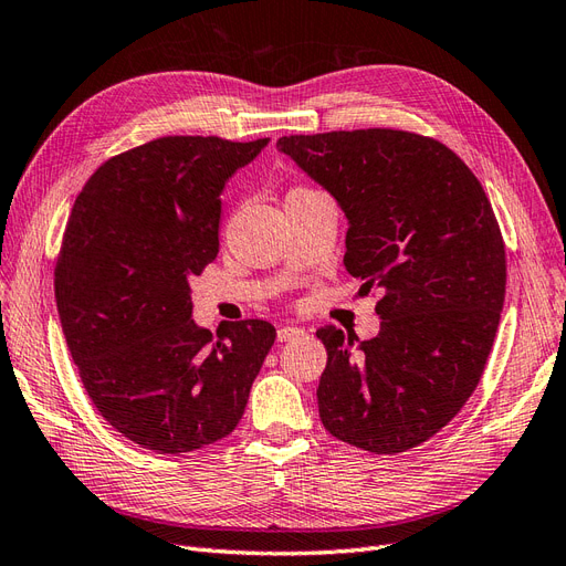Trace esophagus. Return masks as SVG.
Returning a JSON list of instances; mask_svg holds the SVG:
<instances>
[{
  "label": "esophagus",
  "instance_id": "34e87169",
  "mask_svg": "<svg viewBox=\"0 0 566 566\" xmlns=\"http://www.w3.org/2000/svg\"><path fill=\"white\" fill-rule=\"evenodd\" d=\"M302 333H304V331L297 328V325H281V328H279V339H281V342H287V339L300 337Z\"/></svg>",
  "mask_w": 566,
  "mask_h": 566
}]
</instances>
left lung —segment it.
<instances>
[{
  "instance_id": "8db88e82",
  "label": "left lung",
  "mask_w": 566,
  "mask_h": 566,
  "mask_svg": "<svg viewBox=\"0 0 566 566\" xmlns=\"http://www.w3.org/2000/svg\"><path fill=\"white\" fill-rule=\"evenodd\" d=\"M279 150L347 217L345 266L375 285L380 333L316 331L333 437L401 453L434 437L482 378L505 300V245L482 184L451 148L399 129L281 136Z\"/></svg>"
}]
</instances>
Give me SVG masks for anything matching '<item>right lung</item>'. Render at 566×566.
<instances>
[{
  "label": "right lung",
  "mask_w": 566,
  "mask_h": 566,
  "mask_svg": "<svg viewBox=\"0 0 566 566\" xmlns=\"http://www.w3.org/2000/svg\"><path fill=\"white\" fill-rule=\"evenodd\" d=\"M269 139L163 136L101 165L56 264L63 335L90 399L142 449L188 453L241 422L276 339L271 323L193 321L191 276L219 252L227 181Z\"/></svg>",
  "instance_id": "right-lung-1"
}]
</instances>
